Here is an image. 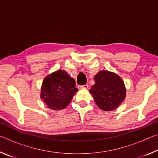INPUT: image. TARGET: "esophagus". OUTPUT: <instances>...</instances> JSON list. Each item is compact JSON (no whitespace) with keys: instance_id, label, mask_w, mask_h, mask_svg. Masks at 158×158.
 <instances>
[{"instance_id":"1","label":"esophagus","mask_w":158,"mask_h":158,"mask_svg":"<svg viewBox=\"0 0 158 158\" xmlns=\"http://www.w3.org/2000/svg\"><path fill=\"white\" fill-rule=\"evenodd\" d=\"M81 88V89H88V87H89V85H88L87 84H85V85H81L80 86Z\"/></svg>"}]
</instances>
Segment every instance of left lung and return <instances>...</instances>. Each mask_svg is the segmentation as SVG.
Segmentation results:
<instances>
[{
  "mask_svg": "<svg viewBox=\"0 0 158 158\" xmlns=\"http://www.w3.org/2000/svg\"><path fill=\"white\" fill-rule=\"evenodd\" d=\"M95 84L89 91L97 105L104 111L116 109L125 97L124 83L121 77L108 71H100L94 77Z\"/></svg>",
  "mask_w": 158,
  "mask_h": 158,
  "instance_id": "1",
  "label": "left lung"
}]
</instances>
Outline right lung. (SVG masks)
Returning <instances> with one entry per match:
<instances>
[{
    "label": "right lung",
    "mask_w": 158,
    "mask_h": 158,
    "mask_svg": "<svg viewBox=\"0 0 158 158\" xmlns=\"http://www.w3.org/2000/svg\"><path fill=\"white\" fill-rule=\"evenodd\" d=\"M75 84L65 70H57L44 79L40 97L49 109L60 110L69 105L78 90Z\"/></svg>",
    "instance_id": "obj_1"
}]
</instances>
